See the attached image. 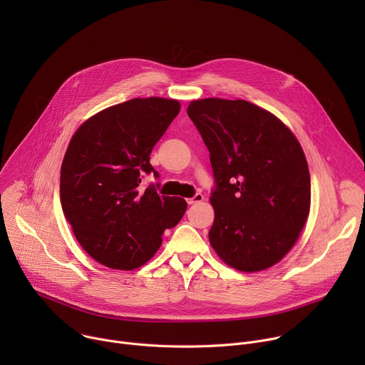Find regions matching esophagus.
Segmentation results:
<instances>
[{"mask_svg":"<svg viewBox=\"0 0 365 365\" xmlns=\"http://www.w3.org/2000/svg\"><path fill=\"white\" fill-rule=\"evenodd\" d=\"M202 200H203V195H202V193H196L195 196H192V197L187 199V203H189V205H195V203H199V202H202Z\"/></svg>","mask_w":365,"mask_h":365,"instance_id":"obj_1","label":"esophagus"}]
</instances>
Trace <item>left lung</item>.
<instances>
[{"label":"left lung","instance_id":"1","mask_svg":"<svg viewBox=\"0 0 365 365\" xmlns=\"http://www.w3.org/2000/svg\"><path fill=\"white\" fill-rule=\"evenodd\" d=\"M187 115L211 154L212 248L240 272L274 266L297 241L310 207L309 168L297 138L244 99L192 101Z\"/></svg>","mask_w":365,"mask_h":365}]
</instances>
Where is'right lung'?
Here are the masks:
<instances>
[{
  "mask_svg": "<svg viewBox=\"0 0 365 365\" xmlns=\"http://www.w3.org/2000/svg\"><path fill=\"white\" fill-rule=\"evenodd\" d=\"M180 111L176 99L134 98L86 120L73 134L61 169L63 214L82 248L98 263L134 270L162 245L165 230L187 203L141 187L153 173L150 153Z\"/></svg>",
  "mask_w": 365,
  "mask_h": 365,
  "instance_id": "add662e5",
  "label": "right lung"
}]
</instances>
